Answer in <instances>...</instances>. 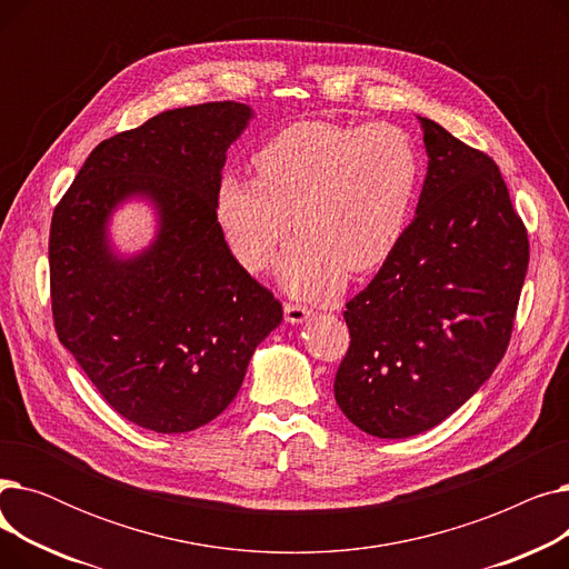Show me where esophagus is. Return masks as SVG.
<instances>
[{"label":"esophagus","instance_id":"34e87169","mask_svg":"<svg viewBox=\"0 0 569 569\" xmlns=\"http://www.w3.org/2000/svg\"><path fill=\"white\" fill-rule=\"evenodd\" d=\"M311 316H313V311L302 307V305H286V320L290 325H300V322L309 320Z\"/></svg>","mask_w":569,"mask_h":569}]
</instances>
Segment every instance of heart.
Returning a JSON list of instances; mask_svg holds the SVG:
<instances>
[{
	"mask_svg": "<svg viewBox=\"0 0 569 569\" xmlns=\"http://www.w3.org/2000/svg\"><path fill=\"white\" fill-rule=\"evenodd\" d=\"M251 166L256 179H219L217 226L249 274L264 272L290 226L300 230L277 277L305 300L337 292L348 269L371 272L390 260L420 189L417 149L392 124L297 122L262 142Z\"/></svg>",
	"mask_w": 569,
	"mask_h": 569,
	"instance_id": "1",
	"label": "heart"
}]
</instances>
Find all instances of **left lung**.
<instances>
[{"label":"left lung","mask_w":569,"mask_h":569,"mask_svg":"<svg viewBox=\"0 0 569 569\" xmlns=\"http://www.w3.org/2000/svg\"><path fill=\"white\" fill-rule=\"evenodd\" d=\"M429 157L415 219L346 305L335 399L369 436L433 429L489 380L512 337L528 232L498 166L417 117Z\"/></svg>","instance_id":"1"}]
</instances>
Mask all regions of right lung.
I'll return each mask as SVG.
<instances>
[{
  "label": "right lung",
  "instance_id": "add662e5",
  "mask_svg": "<svg viewBox=\"0 0 569 569\" xmlns=\"http://www.w3.org/2000/svg\"><path fill=\"white\" fill-rule=\"evenodd\" d=\"M251 119L234 101L166 110L97 144L54 207L57 337L101 397L142 429L187 433L212 422L283 320L214 219L226 152ZM131 197L156 207L158 234L122 257L107 226Z\"/></svg>",
  "mask_w": 569,
  "mask_h": 569
}]
</instances>
